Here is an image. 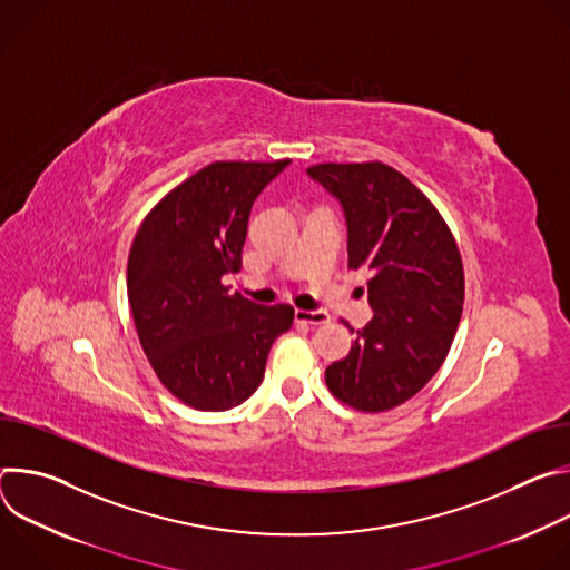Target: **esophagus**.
Here are the masks:
<instances>
[{
    "instance_id": "1",
    "label": "esophagus",
    "mask_w": 570,
    "mask_h": 570,
    "mask_svg": "<svg viewBox=\"0 0 570 570\" xmlns=\"http://www.w3.org/2000/svg\"><path fill=\"white\" fill-rule=\"evenodd\" d=\"M295 320L311 324V327H317V324H327L332 320V315L327 311H306V308H297L295 311Z\"/></svg>"
}]
</instances>
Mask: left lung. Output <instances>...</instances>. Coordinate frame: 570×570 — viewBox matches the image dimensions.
<instances>
[{"instance_id": "left-lung-1", "label": "left lung", "mask_w": 570, "mask_h": 570, "mask_svg": "<svg viewBox=\"0 0 570 570\" xmlns=\"http://www.w3.org/2000/svg\"><path fill=\"white\" fill-rule=\"evenodd\" d=\"M306 174L341 203L347 264L370 277L361 293L374 308L324 381L356 411H390L415 396L451 350L464 302L455 238L433 203L383 161H327Z\"/></svg>"}]
</instances>
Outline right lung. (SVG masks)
<instances>
[{
    "label": "right lung",
    "instance_id": "obj_1",
    "mask_svg": "<svg viewBox=\"0 0 570 570\" xmlns=\"http://www.w3.org/2000/svg\"><path fill=\"white\" fill-rule=\"evenodd\" d=\"M288 161H214L161 198L135 234L128 302L141 350L196 411L246 401L293 324L288 304L262 306L223 284L240 271L255 198Z\"/></svg>",
    "mask_w": 570,
    "mask_h": 570
}]
</instances>
